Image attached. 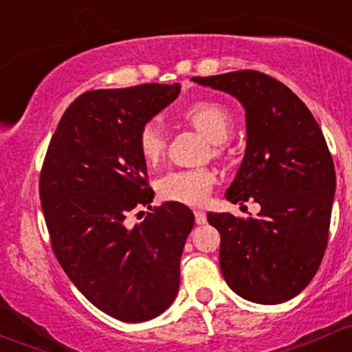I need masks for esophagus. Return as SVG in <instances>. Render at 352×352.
<instances>
[{"label":"esophagus","mask_w":352,"mask_h":352,"mask_svg":"<svg viewBox=\"0 0 352 352\" xmlns=\"http://www.w3.org/2000/svg\"><path fill=\"white\" fill-rule=\"evenodd\" d=\"M195 221H197L198 226L205 224V222H207V214L201 210H195Z\"/></svg>","instance_id":"34e87169"}]
</instances>
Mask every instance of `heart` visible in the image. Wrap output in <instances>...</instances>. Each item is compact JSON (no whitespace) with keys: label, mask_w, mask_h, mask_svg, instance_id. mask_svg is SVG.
Listing matches in <instances>:
<instances>
[{"label":"heart","mask_w":352,"mask_h":352,"mask_svg":"<svg viewBox=\"0 0 352 352\" xmlns=\"http://www.w3.org/2000/svg\"><path fill=\"white\" fill-rule=\"evenodd\" d=\"M184 121L197 128L212 144H224L232 133L231 114L215 102H195L181 113ZM138 151L148 164H155L166 151L164 128L157 121H147L137 137ZM215 184L214 171L207 168L175 169L157 179V193L164 200L183 205H201Z\"/></svg>","instance_id":"b5f03b06"}]
</instances>
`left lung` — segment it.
I'll return each mask as SVG.
<instances>
[{
	"mask_svg": "<svg viewBox=\"0 0 352 352\" xmlns=\"http://www.w3.org/2000/svg\"><path fill=\"white\" fill-rule=\"evenodd\" d=\"M191 80L231 94L245 107V157L226 198H252L262 207L248 219L207 214L221 234V272L241 298L279 305L308 286L329 241L336 169L325 137L305 102L265 73Z\"/></svg>",
	"mask_w": 352,
	"mask_h": 352,
	"instance_id": "1",
	"label": "left lung"
}]
</instances>
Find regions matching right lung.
Returning <instances> with one entry per match:
<instances>
[{"instance_id": "add662e5", "label": "right lung", "mask_w": 352, "mask_h": 352, "mask_svg": "<svg viewBox=\"0 0 352 352\" xmlns=\"http://www.w3.org/2000/svg\"><path fill=\"white\" fill-rule=\"evenodd\" d=\"M179 83L90 90L65 111L47 147L39 193L51 246L76 289L121 322H147L171 306L195 224L166 201L140 225L124 224L154 191L138 151L140 128L179 94Z\"/></svg>"}]
</instances>
